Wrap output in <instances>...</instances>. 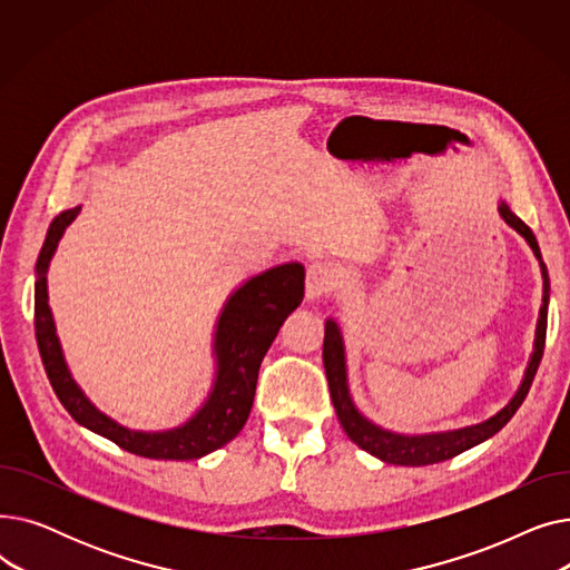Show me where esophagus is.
<instances>
[{"instance_id":"34e87169","label":"esophagus","mask_w":570,"mask_h":570,"mask_svg":"<svg viewBox=\"0 0 570 570\" xmlns=\"http://www.w3.org/2000/svg\"><path fill=\"white\" fill-rule=\"evenodd\" d=\"M307 301H318L335 286V267L331 263H312L307 267Z\"/></svg>"}]
</instances>
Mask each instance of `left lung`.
Returning <instances> with one entry per match:
<instances>
[{"label": "left lung", "mask_w": 570, "mask_h": 570, "mask_svg": "<svg viewBox=\"0 0 570 570\" xmlns=\"http://www.w3.org/2000/svg\"><path fill=\"white\" fill-rule=\"evenodd\" d=\"M499 215L503 217V222L515 228L527 243L533 249L535 258L541 261V269H543V307H541V318H538L535 325V342H533V353L529 367L524 372V379L518 387L515 397L508 402L497 415L488 417L485 423L478 425H469L462 430H451V432H434V434H395L391 430H383L379 425H374L372 421L355 409L351 393H348V381H346V357H344V340L340 333V325L327 318L325 321V340H323V365H325V376H327V385H331V397L340 417V425L344 428L346 436L361 445L363 451H367L370 455L387 462V464H400V466H425V464H436V462H445L451 460L469 448L488 441L490 436H494L511 417L515 415V411L522 406L531 381L538 372V365H541L543 357V348H546V333H548V301H550V279H548V267L543 263L541 249H538L535 235L531 233V228L518 217L513 215V209L508 207L505 203H499Z\"/></svg>", "instance_id": "8db88e82"}]
</instances>
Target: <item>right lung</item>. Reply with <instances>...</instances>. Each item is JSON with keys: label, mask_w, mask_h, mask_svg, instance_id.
I'll use <instances>...</instances> for the list:
<instances>
[{"label": "right lung", "mask_w": 570, "mask_h": 570, "mask_svg": "<svg viewBox=\"0 0 570 570\" xmlns=\"http://www.w3.org/2000/svg\"><path fill=\"white\" fill-rule=\"evenodd\" d=\"M80 205L57 215L48 228L46 243L37 261L35 284V331L41 361L55 395L71 413L76 423L92 430L125 451L149 460H198L217 451L245 428L263 357L275 342L286 316L303 303L305 267L284 263L269 267L239 286L222 309L215 333L217 376L205 404L185 425L166 432H136L117 425L85 397L65 363L62 346L55 333L52 312L48 307V265L59 237L78 217Z\"/></svg>", "instance_id": "right-lung-1"}]
</instances>
